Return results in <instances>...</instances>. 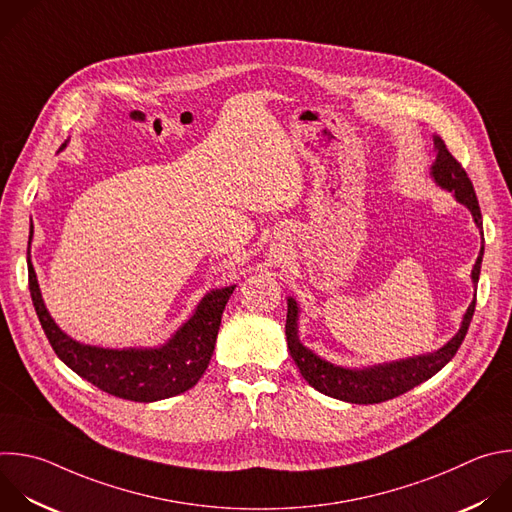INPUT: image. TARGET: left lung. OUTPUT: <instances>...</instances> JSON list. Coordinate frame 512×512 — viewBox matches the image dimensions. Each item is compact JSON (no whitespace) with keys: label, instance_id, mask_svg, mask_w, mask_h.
I'll return each instance as SVG.
<instances>
[{"label":"left lung","instance_id":"obj_1","mask_svg":"<svg viewBox=\"0 0 512 512\" xmlns=\"http://www.w3.org/2000/svg\"><path fill=\"white\" fill-rule=\"evenodd\" d=\"M434 150L436 158L430 166V177L436 183V187L452 193L456 203L464 205L476 229L482 235V215L478 207V199L474 193V187L464 173V168L460 162L448 152L444 140L434 134ZM482 255L484 247H480V253L476 257V263L472 267L470 279L472 287L478 285V275H480V265H482ZM474 305L476 299L468 305L462 323L458 331L448 339V342L430 354H420L414 358L406 360H396V362H384V364H374L366 368H344L331 364L317 356L313 350L305 348L299 339V303L289 295L287 297V321H285V335H287V348L289 354L299 368L301 376L307 380L311 388L317 392L335 398V400H344L350 404H380L386 400H392L414 386L430 380L434 374H438L458 352L462 339L468 331L470 319L474 315Z\"/></svg>","mask_w":512,"mask_h":512}]
</instances>
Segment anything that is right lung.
<instances>
[{
    "instance_id": "right-lung-1",
    "label": "right lung",
    "mask_w": 512,
    "mask_h": 512,
    "mask_svg": "<svg viewBox=\"0 0 512 512\" xmlns=\"http://www.w3.org/2000/svg\"><path fill=\"white\" fill-rule=\"evenodd\" d=\"M68 140L62 144L64 150ZM34 227L30 233V243ZM30 293L56 356L80 378L106 394L132 402H158L191 390L209 368L225 305L237 285L211 289L193 315L154 348H100L70 337L50 315L28 247Z\"/></svg>"
}]
</instances>
